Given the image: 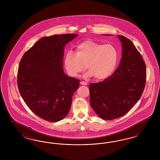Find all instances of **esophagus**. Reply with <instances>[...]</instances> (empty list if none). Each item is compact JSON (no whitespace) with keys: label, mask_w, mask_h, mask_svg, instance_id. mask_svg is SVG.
<instances>
[{"label":"esophagus","mask_w":160,"mask_h":160,"mask_svg":"<svg viewBox=\"0 0 160 160\" xmlns=\"http://www.w3.org/2000/svg\"><path fill=\"white\" fill-rule=\"evenodd\" d=\"M80 84H81L82 85L86 86V85H87V84H88V83H87L86 82H84V81H82V82H80Z\"/></svg>","instance_id":"obj_1"}]
</instances>
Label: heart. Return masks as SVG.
Here are the masks:
<instances>
[{
  "label": "heart",
  "mask_w": 160,
  "mask_h": 160,
  "mask_svg": "<svg viewBox=\"0 0 160 160\" xmlns=\"http://www.w3.org/2000/svg\"><path fill=\"white\" fill-rule=\"evenodd\" d=\"M119 53L114 46L103 44L91 39L78 44L76 53L69 51L64 58V66L69 76L76 77L86 68L85 77L94 76L102 80L111 76L116 68Z\"/></svg>",
  "instance_id": "obj_1"
}]
</instances>
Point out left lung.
Returning <instances> with one entry per match:
<instances>
[{"label": "left lung", "mask_w": 160, "mask_h": 160, "mask_svg": "<svg viewBox=\"0 0 160 160\" xmlns=\"http://www.w3.org/2000/svg\"><path fill=\"white\" fill-rule=\"evenodd\" d=\"M118 37L122 48L119 67L110 77L92 83L89 88L92 108L104 120L127 114L140 98L146 81V65L141 54L129 39Z\"/></svg>", "instance_id": "1"}]
</instances>
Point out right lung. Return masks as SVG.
Segmentation results:
<instances>
[{
  "label": "right lung",
  "mask_w": 160,
  "mask_h": 160,
  "mask_svg": "<svg viewBox=\"0 0 160 160\" xmlns=\"http://www.w3.org/2000/svg\"><path fill=\"white\" fill-rule=\"evenodd\" d=\"M77 34H62L41 38L20 62L17 84L26 105L39 118L56 122L68 113L80 80L63 70L64 46Z\"/></svg>",
  "instance_id": "right-lung-1"
}]
</instances>
